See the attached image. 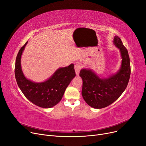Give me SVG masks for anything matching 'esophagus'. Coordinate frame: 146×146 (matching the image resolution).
Masks as SVG:
<instances>
[{
	"label": "esophagus",
	"mask_w": 146,
	"mask_h": 146,
	"mask_svg": "<svg viewBox=\"0 0 146 146\" xmlns=\"http://www.w3.org/2000/svg\"><path fill=\"white\" fill-rule=\"evenodd\" d=\"M82 68V65L79 63H78V64H76L74 65V70H75V72H76V74L78 75L79 74V72L81 70Z\"/></svg>",
	"instance_id": "obj_1"
}]
</instances>
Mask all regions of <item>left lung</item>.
Masks as SVG:
<instances>
[{"label": "left lung", "mask_w": 146, "mask_h": 146, "mask_svg": "<svg viewBox=\"0 0 146 146\" xmlns=\"http://www.w3.org/2000/svg\"><path fill=\"white\" fill-rule=\"evenodd\" d=\"M113 42L119 50L122 58L121 68L117 73L101 79L90 69L83 68L80 72L82 96L89 106L96 109L105 108L118 99L125 90L131 74L127 48L118 36H115Z\"/></svg>", "instance_id": "left-lung-1"}]
</instances>
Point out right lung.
I'll return each instance as SVG.
<instances>
[{"label":"right lung","mask_w":146,"mask_h":146,"mask_svg":"<svg viewBox=\"0 0 146 146\" xmlns=\"http://www.w3.org/2000/svg\"><path fill=\"white\" fill-rule=\"evenodd\" d=\"M27 42L19 50L15 61V75L17 84L29 101L41 108H50L61 101L66 89L75 77L74 64L59 68L44 82L35 83L31 81L23 74L21 65L22 54Z\"/></svg>","instance_id":"right-lung-1"}]
</instances>
